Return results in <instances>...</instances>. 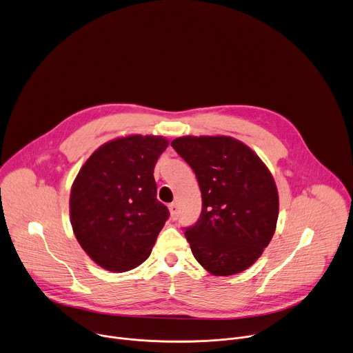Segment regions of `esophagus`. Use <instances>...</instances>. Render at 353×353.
I'll return each mask as SVG.
<instances>
[{
    "mask_svg": "<svg viewBox=\"0 0 353 353\" xmlns=\"http://www.w3.org/2000/svg\"><path fill=\"white\" fill-rule=\"evenodd\" d=\"M169 210H170V217H172V220H177L179 219V213H180V210H179V205L174 202V203H170L169 205Z\"/></svg>",
    "mask_w": 353,
    "mask_h": 353,
    "instance_id": "1",
    "label": "esophagus"
}]
</instances>
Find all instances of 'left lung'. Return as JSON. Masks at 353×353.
I'll list each match as a JSON object with an SVG mask.
<instances>
[{"mask_svg":"<svg viewBox=\"0 0 353 353\" xmlns=\"http://www.w3.org/2000/svg\"><path fill=\"white\" fill-rule=\"evenodd\" d=\"M172 147L191 166L202 192L201 216L185 228L194 257L216 276L248 270L276 228L279 198L271 172L230 136H184Z\"/></svg>","mask_w":353,"mask_h":353,"instance_id":"1","label":"left lung"}]
</instances>
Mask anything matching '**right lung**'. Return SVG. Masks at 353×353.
<instances>
[{
    "instance_id": "right-lung-1",
    "label": "right lung",
    "mask_w": 353,
    "mask_h": 353,
    "mask_svg": "<svg viewBox=\"0 0 353 353\" xmlns=\"http://www.w3.org/2000/svg\"><path fill=\"white\" fill-rule=\"evenodd\" d=\"M169 141L162 136H126L99 147L77 174L70 194L74 235L101 268L139 267L169 219L157 199L154 168Z\"/></svg>"
}]
</instances>
